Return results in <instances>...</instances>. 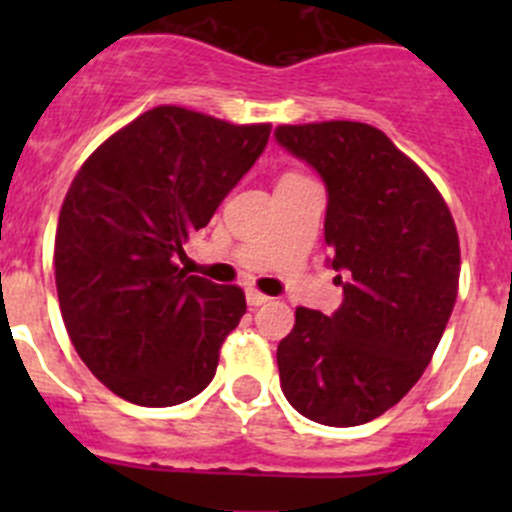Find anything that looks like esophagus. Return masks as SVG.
Returning <instances> with one entry per match:
<instances>
[{
  "instance_id": "esophagus-1",
  "label": "esophagus",
  "mask_w": 512,
  "mask_h": 512,
  "mask_svg": "<svg viewBox=\"0 0 512 512\" xmlns=\"http://www.w3.org/2000/svg\"><path fill=\"white\" fill-rule=\"evenodd\" d=\"M245 297H247V304H250V307H260V304H265L267 299H270V297H265L262 292H257V289H252V287L247 289Z\"/></svg>"
}]
</instances>
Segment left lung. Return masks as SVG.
I'll return each instance as SVG.
<instances>
[{
  "label": "left lung",
  "instance_id": "left-lung-1",
  "mask_svg": "<svg viewBox=\"0 0 512 512\" xmlns=\"http://www.w3.org/2000/svg\"><path fill=\"white\" fill-rule=\"evenodd\" d=\"M327 188L324 240L344 299L299 307L277 347L282 394L324 426H359L399 404L436 352L458 294L461 250L446 200L379 128H275Z\"/></svg>",
  "mask_w": 512,
  "mask_h": 512
}]
</instances>
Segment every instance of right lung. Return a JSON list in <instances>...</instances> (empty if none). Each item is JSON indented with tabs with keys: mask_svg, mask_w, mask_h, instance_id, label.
I'll return each instance as SVG.
<instances>
[{
	"mask_svg": "<svg viewBox=\"0 0 512 512\" xmlns=\"http://www.w3.org/2000/svg\"><path fill=\"white\" fill-rule=\"evenodd\" d=\"M270 128L158 106L76 173L56 227V292L81 361L121 399L163 409L213 381L245 294L185 275L178 260L262 156Z\"/></svg>",
	"mask_w": 512,
	"mask_h": 512,
	"instance_id": "right-lung-1",
	"label": "right lung"
}]
</instances>
